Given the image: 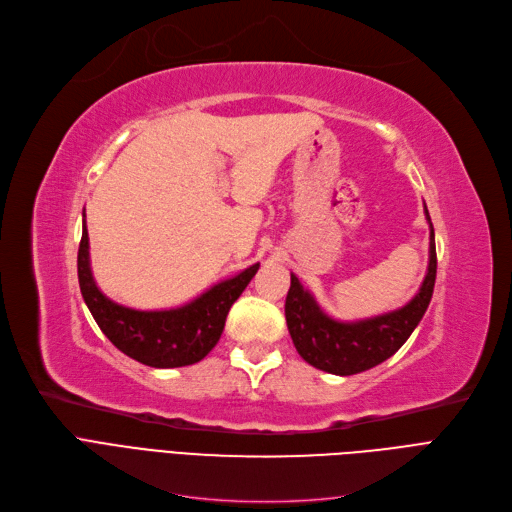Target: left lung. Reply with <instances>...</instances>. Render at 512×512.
<instances>
[{
	"label": "left lung",
	"instance_id": "8db88e82",
	"mask_svg": "<svg viewBox=\"0 0 512 512\" xmlns=\"http://www.w3.org/2000/svg\"><path fill=\"white\" fill-rule=\"evenodd\" d=\"M426 218L430 222L428 209ZM436 281V245L430 222V262L424 284L411 301L390 313L360 322H337L326 315L309 290L292 273L286 296V322L298 354L311 366L332 375H356L385 362L411 337L424 317Z\"/></svg>",
	"mask_w": 512,
	"mask_h": 512
}]
</instances>
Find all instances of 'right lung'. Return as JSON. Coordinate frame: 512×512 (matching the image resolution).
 Listing matches in <instances>:
<instances>
[{"label":"right lung","instance_id":"add662e5","mask_svg":"<svg viewBox=\"0 0 512 512\" xmlns=\"http://www.w3.org/2000/svg\"><path fill=\"white\" fill-rule=\"evenodd\" d=\"M260 264L211 286L182 307L139 311L105 296L93 279L88 260V231L82 226L78 250V281L97 326L122 354L154 368H178L203 360L220 341L226 315L250 284Z\"/></svg>","mask_w":512,"mask_h":512}]
</instances>
